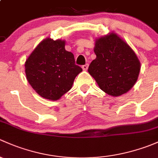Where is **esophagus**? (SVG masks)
Masks as SVG:
<instances>
[{"label": "esophagus", "mask_w": 158, "mask_h": 158, "mask_svg": "<svg viewBox=\"0 0 158 158\" xmlns=\"http://www.w3.org/2000/svg\"><path fill=\"white\" fill-rule=\"evenodd\" d=\"M82 68L84 71L87 70V68H88V64H84V65H82Z\"/></svg>", "instance_id": "obj_1"}]
</instances>
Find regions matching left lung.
Here are the masks:
<instances>
[{"label":"left lung","instance_id":"obj_1","mask_svg":"<svg viewBox=\"0 0 158 158\" xmlns=\"http://www.w3.org/2000/svg\"><path fill=\"white\" fill-rule=\"evenodd\" d=\"M94 52L97 58L89 65L88 72L102 90L117 97L134 86L141 64L134 51L116 34L97 40Z\"/></svg>","mask_w":158,"mask_h":158}]
</instances>
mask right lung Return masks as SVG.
I'll return each instance as SVG.
<instances>
[{"label": "right lung", "instance_id": "add662e5", "mask_svg": "<svg viewBox=\"0 0 158 158\" xmlns=\"http://www.w3.org/2000/svg\"><path fill=\"white\" fill-rule=\"evenodd\" d=\"M65 42L45 39L27 58L26 76L35 92L43 98L57 100L71 90L82 68L74 55L64 48Z\"/></svg>", "mask_w": 158, "mask_h": 158}]
</instances>
